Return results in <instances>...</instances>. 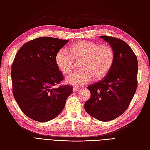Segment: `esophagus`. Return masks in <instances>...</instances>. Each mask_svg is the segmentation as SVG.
I'll return each mask as SVG.
<instances>
[{"mask_svg": "<svg viewBox=\"0 0 150 150\" xmlns=\"http://www.w3.org/2000/svg\"><path fill=\"white\" fill-rule=\"evenodd\" d=\"M79 90V88L78 87H76V86H74V87L73 88V91L74 92H76V91H78Z\"/></svg>", "mask_w": 150, "mask_h": 150, "instance_id": "obj_1", "label": "esophagus"}]
</instances>
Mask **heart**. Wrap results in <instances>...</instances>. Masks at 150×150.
Masks as SVG:
<instances>
[{"instance_id":"obj_1","label":"heart","mask_w":150,"mask_h":150,"mask_svg":"<svg viewBox=\"0 0 150 150\" xmlns=\"http://www.w3.org/2000/svg\"><path fill=\"white\" fill-rule=\"evenodd\" d=\"M69 52L64 48L59 50L55 61L60 71L67 74L72 67L73 59H79L81 69L71 72L65 79L67 84L83 86L94 78H101L110 71L114 61V52L108 45H99L88 40L76 42L69 47Z\"/></svg>"}]
</instances>
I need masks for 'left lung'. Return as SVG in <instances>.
<instances>
[{
	"label": "left lung",
	"mask_w": 150,
	"mask_h": 150,
	"mask_svg": "<svg viewBox=\"0 0 150 150\" xmlns=\"http://www.w3.org/2000/svg\"><path fill=\"white\" fill-rule=\"evenodd\" d=\"M99 38L108 42L114 52V61L105 76L89 86L91 98L84 104L86 112L101 121L121 115L129 106L137 87L138 60L125 41L110 36Z\"/></svg>",
	"instance_id": "obj_1"
}]
</instances>
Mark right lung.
Returning a JSON list of instances; mask_svg holds the SVG:
<instances>
[{
  "instance_id": "add662e5",
  "label": "right lung",
  "mask_w": 150,
  "mask_h": 150,
  "mask_svg": "<svg viewBox=\"0 0 150 150\" xmlns=\"http://www.w3.org/2000/svg\"><path fill=\"white\" fill-rule=\"evenodd\" d=\"M68 40L41 37L24 44L11 67L13 94L24 114L39 122L55 118L73 92L71 86L54 88L64 79L57 68V52Z\"/></svg>"
}]
</instances>
